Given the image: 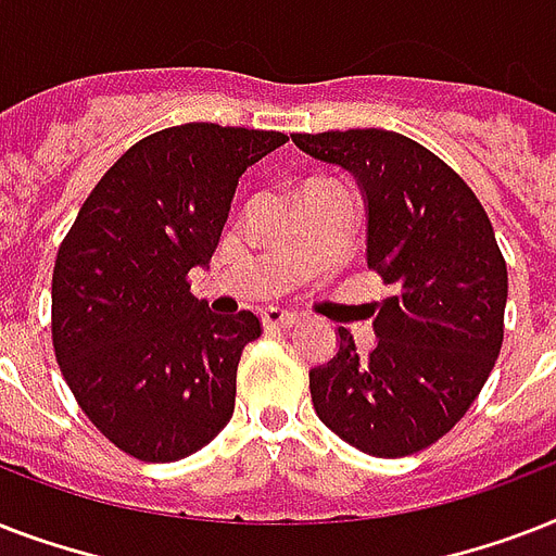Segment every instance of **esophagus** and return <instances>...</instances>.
Segmentation results:
<instances>
[{"instance_id":"34e87169","label":"esophagus","mask_w":556,"mask_h":556,"mask_svg":"<svg viewBox=\"0 0 556 556\" xmlns=\"http://www.w3.org/2000/svg\"><path fill=\"white\" fill-rule=\"evenodd\" d=\"M262 323L270 326V329H291L296 323V314L288 312V308H277V305H270L262 312Z\"/></svg>"}]
</instances>
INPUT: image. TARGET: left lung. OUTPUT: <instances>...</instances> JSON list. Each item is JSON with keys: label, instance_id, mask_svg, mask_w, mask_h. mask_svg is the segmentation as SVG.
Wrapping results in <instances>:
<instances>
[{"label": "left lung", "instance_id": "8db88e82", "mask_svg": "<svg viewBox=\"0 0 556 556\" xmlns=\"http://www.w3.org/2000/svg\"><path fill=\"white\" fill-rule=\"evenodd\" d=\"M352 173L366 201V265L392 296L375 303L378 346L340 329L329 364L308 371L320 421L378 458L413 456L456 427L505 338L508 268L493 225L458 173L387 129L291 135Z\"/></svg>", "mask_w": 556, "mask_h": 556}]
</instances>
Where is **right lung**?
<instances>
[{
    "mask_svg": "<svg viewBox=\"0 0 556 556\" xmlns=\"http://www.w3.org/2000/svg\"><path fill=\"white\" fill-rule=\"evenodd\" d=\"M286 141L242 126L161 129L109 167L56 251V364L89 421L129 456L187 458L233 415L260 317L213 314L187 274L216 251L244 169Z\"/></svg>",
    "mask_w": 556,
    "mask_h": 556,
    "instance_id": "right-lung-1",
    "label": "right lung"
}]
</instances>
